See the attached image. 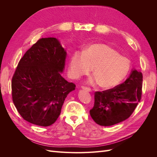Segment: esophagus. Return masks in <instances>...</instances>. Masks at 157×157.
<instances>
[{"label":"esophagus","mask_w":157,"mask_h":157,"mask_svg":"<svg viewBox=\"0 0 157 157\" xmlns=\"http://www.w3.org/2000/svg\"><path fill=\"white\" fill-rule=\"evenodd\" d=\"M81 88L83 89V90H86V91H88V92H91V89H90V88H88V87L84 86H81Z\"/></svg>","instance_id":"34e87169"}]
</instances>
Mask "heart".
<instances>
[{
	"instance_id": "heart-1",
	"label": "heart",
	"mask_w": 157,
	"mask_h": 157,
	"mask_svg": "<svg viewBox=\"0 0 157 157\" xmlns=\"http://www.w3.org/2000/svg\"><path fill=\"white\" fill-rule=\"evenodd\" d=\"M92 68L99 86L110 88L124 79L130 69V61L111 46L97 43L83 52L76 51L71 57L68 71L70 77L78 78L88 75Z\"/></svg>"
}]
</instances>
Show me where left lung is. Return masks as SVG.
<instances>
[{
    "label": "left lung",
    "instance_id": "8db88e82",
    "mask_svg": "<svg viewBox=\"0 0 157 157\" xmlns=\"http://www.w3.org/2000/svg\"><path fill=\"white\" fill-rule=\"evenodd\" d=\"M143 75L133 70L124 82L94 93V105L90 114L100 126H112L129 118L140 101Z\"/></svg>",
    "mask_w": 157,
    "mask_h": 157
}]
</instances>
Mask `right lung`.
<instances>
[{
  "label": "right lung",
  "mask_w": 157,
  "mask_h": 157,
  "mask_svg": "<svg viewBox=\"0 0 157 157\" xmlns=\"http://www.w3.org/2000/svg\"><path fill=\"white\" fill-rule=\"evenodd\" d=\"M66 55L56 38H42L19 61L12 79V96L24 120L48 126L58 119L65 99L76 86L60 75Z\"/></svg>",
  "instance_id": "obj_1"
}]
</instances>
